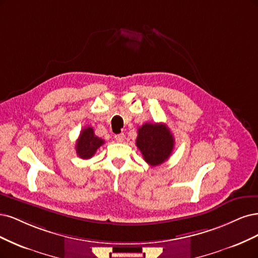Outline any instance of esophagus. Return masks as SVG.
<instances>
[{
  "label": "esophagus",
  "instance_id": "1",
  "mask_svg": "<svg viewBox=\"0 0 258 258\" xmlns=\"http://www.w3.org/2000/svg\"><path fill=\"white\" fill-rule=\"evenodd\" d=\"M114 139L118 141V143H123L124 139H125V135L123 134V133H121V134H118V135H114Z\"/></svg>",
  "mask_w": 258,
  "mask_h": 258
}]
</instances>
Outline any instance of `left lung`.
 I'll list each match as a JSON object with an SVG mask.
<instances>
[{
  "label": "left lung",
  "mask_w": 258,
  "mask_h": 258,
  "mask_svg": "<svg viewBox=\"0 0 258 258\" xmlns=\"http://www.w3.org/2000/svg\"><path fill=\"white\" fill-rule=\"evenodd\" d=\"M136 146L149 165L159 166L168 160L173 150L174 139L165 124L145 123L138 128Z\"/></svg>",
  "instance_id": "obj_1"
}]
</instances>
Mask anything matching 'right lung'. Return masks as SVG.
<instances>
[{
    "instance_id": "1",
    "label": "right lung",
    "mask_w": 258,
    "mask_h": 258,
    "mask_svg": "<svg viewBox=\"0 0 258 258\" xmlns=\"http://www.w3.org/2000/svg\"><path fill=\"white\" fill-rule=\"evenodd\" d=\"M105 140L95 136L92 127H86L81 131L76 143V152L81 159L88 160L92 157L97 149L104 145Z\"/></svg>"
}]
</instances>
